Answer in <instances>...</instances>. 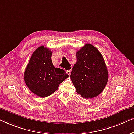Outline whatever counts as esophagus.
Instances as JSON below:
<instances>
[{
  "instance_id": "1",
  "label": "esophagus",
  "mask_w": 134,
  "mask_h": 134,
  "mask_svg": "<svg viewBox=\"0 0 134 134\" xmlns=\"http://www.w3.org/2000/svg\"><path fill=\"white\" fill-rule=\"evenodd\" d=\"M66 72L67 73V75H70V73H71V67H70V69L69 70H68L66 71Z\"/></svg>"
}]
</instances>
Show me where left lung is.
I'll use <instances>...</instances> for the list:
<instances>
[{
    "label": "left lung",
    "instance_id": "1",
    "mask_svg": "<svg viewBox=\"0 0 134 134\" xmlns=\"http://www.w3.org/2000/svg\"><path fill=\"white\" fill-rule=\"evenodd\" d=\"M108 71L101 53L86 44L76 52V63L71 70V80L76 91L84 98H93L104 90L108 81Z\"/></svg>",
    "mask_w": 134,
    "mask_h": 134
}]
</instances>
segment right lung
<instances>
[{
	"label": "right lung",
	"mask_w": 134,
	"mask_h": 134,
	"mask_svg": "<svg viewBox=\"0 0 134 134\" xmlns=\"http://www.w3.org/2000/svg\"><path fill=\"white\" fill-rule=\"evenodd\" d=\"M52 54L49 48L39 47L33 52L24 72L26 85L38 97H47L54 93L69 77L63 69L54 67Z\"/></svg>",
	"instance_id": "add662e5"
}]
</instances>
